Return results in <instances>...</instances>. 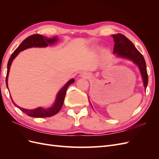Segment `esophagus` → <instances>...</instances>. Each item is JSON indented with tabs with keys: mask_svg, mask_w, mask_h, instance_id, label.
I'll return each mask as SVG.
<instances>
[{
	"mask_svg": "<svg viewBox=\"0 0 159 159\" xmlns=\"http://www.w3.org/2000/svg\"><path fill=\"white\" fill-rule=\"evenodd\" d=\"M81 78H91V74L88 73V72H82L80 75Z\"/></svg>",
	"mask_w": 159,
	"mask_h": 159,
	"instance_id": "esophagus-1",
	"label": "esophagus"
}]
</instances>
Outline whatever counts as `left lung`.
Returning a JSON list of instances; mask_svg holds the SVG:
<instances>
[{
	"label": "left lung",
	"instance_id": "1",
	"mask_svg": "<svg viewBox=\"0 0 159 159\" xmlns=\"http://www.w3.org/2000/svg\"><path fill=\"white\" fill-rule=\"evenodd\" d=\"M114 42L113 53L118 57L129 59L135 64L140 70L143 85L145 89L147 88L148 84V74L147 71L146 62L144 57L139 51L134 47L131 41L121 34L112 35Z\"/></svg>",
	"mask_w": 159,
	"mask_h": 159
}]
</instances>
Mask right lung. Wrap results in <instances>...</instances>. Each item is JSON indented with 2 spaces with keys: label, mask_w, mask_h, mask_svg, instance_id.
<instances>
[{
  "label": "right lung",
  "mask_w": 159,
  "mask_h": 159,
  "mask_svg": "<svg viewBox=\"0 0 159 159\" xmlns=\"http://www.w3.org/2000/svg\"><path fill=\"white\" fill-rule=\"evenodd\" d=\"M57 38L56 36L53 37L52 38H49L46 36H44L40 34H33L26 38V39L21 43L20 45L15 50V51L12 53L11 57L9 58L8 64H7V74L6 77L7 87L8 88V78L9 71H10V68H11V66L12 64L13 60L17 56V55L19 54V52L25 50L27 48H32V47H40V48L47 47L49 44L50 45L54 44L55 42H57ZM74 81H75L74 79H71L67 82V84L58 91V93H57L54 105H53L51 107H48V109H43L42 107H38L36 109H24L22 107L18 106V105L13 102L11 96V98L13 104L18 109H20L22 111H23L27 115H28V116L32 117H36V118L51 117V116H53V115L57 114L59 112V111L61 109L62 105H63V103H64L67 89H68L70 85L74 83Z\"/></svg>",
  "instance_id": "right-lung-1"
}]
</instances>
